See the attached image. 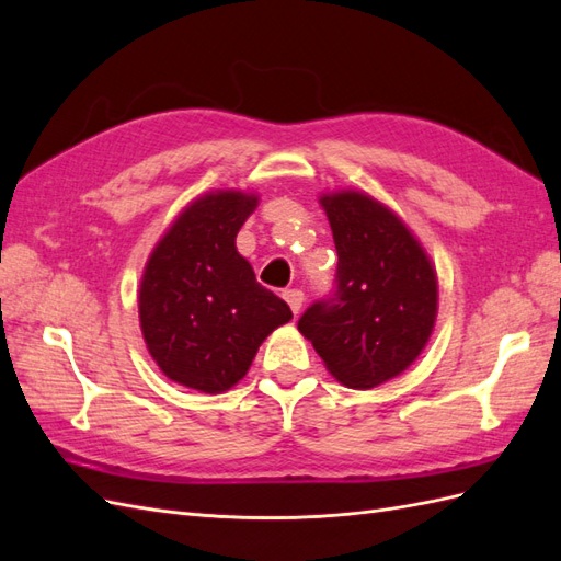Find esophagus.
<instances>
[{
  "label": "esophagus",
  "mask_w": 561,
  "mask_h": 561,
  "mask_svg": "<svg viewBox=\"0 0 561 561\" xmlns=\"http://www.w3.org/2000/svg\"><path fill=\"white\" fill-rule=\"evenodd\" d=\"M283 297H285L287 304H290L293 313L297 316V313L301 311V307H304V293H301V290H295V287H293V290H285Z\"/></svg>",
  "instance_id": "obj_1"
}]
</instances>
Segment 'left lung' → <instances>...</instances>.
Returning a JSON list of instances; mask_svg holds the SVG:
<instances>
[{
  "mask_svg": "<svg viewBox=\"0 0 561 561\" xmlns=\"http://www.w3.org/2000/svg\"><path fill=\"white\" fill-rule=\"evenodd\" d=\"M320 203L339 254L334 290L297 328L339 381L367 390L398 377L426 346L437 313L435 268L379 201L339 192Z\"/></svg>",
  "mask_w": 561,
  "mask_h": 561,
  "instance_id": "8db88e82",
  "label": "left lung"
}]
</instances>
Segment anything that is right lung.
Segmentation results:
<instances>
[{
  "label": "right lung",
  "instance_id": "1",
  "mask_svg": "<svg viewBox=\"0 0 561 561\" xmlns=\"http://www.w3.org/2000/svg\"><path fill=\"white\" fill-rule=\"evenodd\" d=\"M254 206L241 192L196 198L145 266L140 325L151 358L168 379L203 393L239 383L264 339L293 318L236 250Z\"/></svg>",
  "mask_w": 561,
  "mask_h": 561
}]
</instances>
